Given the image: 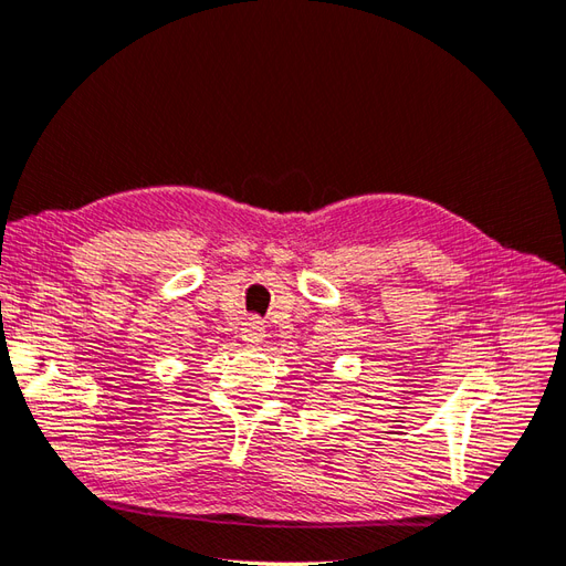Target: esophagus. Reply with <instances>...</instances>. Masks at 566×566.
Masks as SVG:
<instances>
[{"label":"esophagus","mask_w":566,"mask_h":566,"mask_svg":"<svg viewBox=\"0 0 566 566\" xmlns=\"http://www.w3.org/2000/svg\"><path fill=\"white\" fill-rule=\"evenodd\" d=\"M264 323L260 318H248L241 328V337L248 342V345H260L264 339Z\"/></svg>","instance_id":"1"}]
</instances>
